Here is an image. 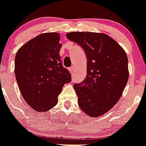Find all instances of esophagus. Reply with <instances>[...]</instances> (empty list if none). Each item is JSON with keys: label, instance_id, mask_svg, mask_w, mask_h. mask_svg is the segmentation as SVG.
<instances>
[{"label": "esophagus", "instance_id": "34e87169", "mask_svg": "<svg viewBox=\"0 0 146 146\" xmlns=\"http://www.w3.org/2000/svg\"><path fill=\"white\" fill-rule=\"evenodd\" d=\"M69 71H70V72L71 74L73 75V67H70V68H69Z\"/></svg>", "mask_w": 146, "mask_h": 146}]
</instances>
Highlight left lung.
<instances>
[{"instance_id": "obj_1", "label": "left lung", "mask_w": 146, "mask_h": 146, "mask_svg": "<svg viewBox=\"0 0 146 146\" xmlns=\"http://www.w3.org/2000/svg\"><path fill=\"white\" fill-rule=\"evenodd\" d=\"M66 36L81 46L87 57L86 78L73 85L79 106L92 117L105 114L120 99L128 80L126 52L105 34L71 32Z\"/></svg>"}]
</instances>
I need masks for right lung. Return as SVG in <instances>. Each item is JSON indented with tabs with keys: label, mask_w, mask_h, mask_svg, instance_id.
<instances>
[{
	"label": "right lung",
	"mask_w": 146,
	"mask_h": 146,
	"mask_svg": "<svg viewBox=\"0 0 146 146\" xmlns=\"http://www.w3.org/2000/svg\"><path fill=\"white\" fill-rule=\"evenodd\" d=\"M60 39L54 32L40 34L23 45L15 55V75L20 92L37 112L54 107L64 85L71 81L59 54Z\"/></svg>",
	"instance_id": "obj_1"
}]
</instances>
